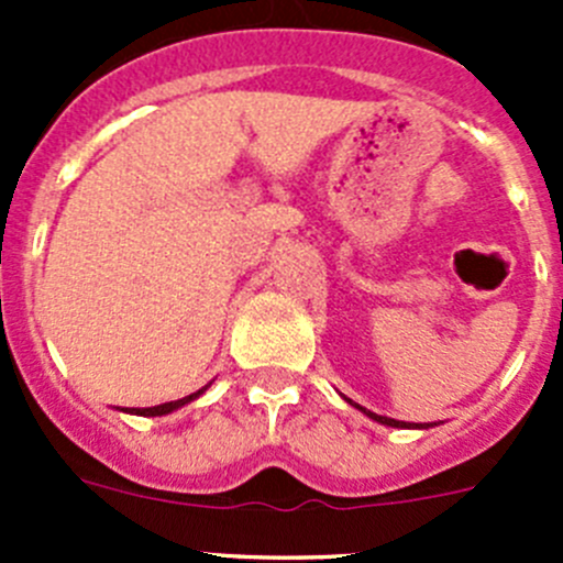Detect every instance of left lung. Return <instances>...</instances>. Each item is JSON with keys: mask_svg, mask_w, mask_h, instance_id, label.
<instances>
[{"mask_svg": "<svg viewBox=\"0 0 563 563\" xmlns=\"http://www.w3.org/2000/svg\"><path fill=\"white\" fill-rule=\"evenodd\" d=\"M345 400H349V397H345ZM351 402V400H349ZM351 406L354 408H360L362 413H367V417L373 419V422H382V424H387V428H422V424H411V422H400V419H389V417H382V413H373V411H367V408H362V406H356V402H351ZM424 428H430V424H424Z\"/></svg>", "mask_w": 563, "mask_h": 563, "instance_id": "left-lung-1", "label": "left lung"}]
</instances>
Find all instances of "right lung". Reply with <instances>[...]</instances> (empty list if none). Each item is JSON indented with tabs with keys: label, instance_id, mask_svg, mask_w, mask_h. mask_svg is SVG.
Instances as JSON below:
<instances>
[{
	"label": "right lung",
	"instance_id": "add662e5",
	"mask_svg": "<svg viewBox=\"0 0 563 563\" xmlns=\"http://www.w3.org/2000/svg\"><path fill=\"white\" fill-rule=\"evenodd\" d=\"M207 387H209V384H207ZM207 387L192 391V395H187V397H181V400L161 402V406H152V408H133V411H130V413H139V417H163V413H172V411H176V408L185 406V402L196 400L198 395H203V391H207Z\"/></svg>",
	"mask_w": 563,
	"mask_h": 563
}]
</instances>
